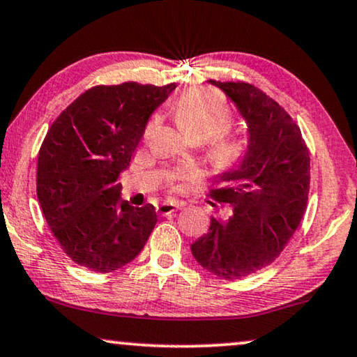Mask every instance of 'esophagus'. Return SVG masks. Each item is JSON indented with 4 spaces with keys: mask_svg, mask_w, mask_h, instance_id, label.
Listing matches in <instances>:
<instances>
[{
    "mask_svg": "<svg viewBox=\"0 0 357 357\" xmlns=\"http://www.w3.org/2000/svg\"><path fill=\"white\" fill-rule=\"evenodd\" d=\"M184 205L183 204H173V202H163L162 205H158L157 207V213L162 215V217H167V215H172L173 212H176V210L183 208Z\"/></svg>",
    "mask_w": 357,
    "mask_h": 357,
    "instance_id": "obj_1",
    "label": "esophagus"
}]
</instances>
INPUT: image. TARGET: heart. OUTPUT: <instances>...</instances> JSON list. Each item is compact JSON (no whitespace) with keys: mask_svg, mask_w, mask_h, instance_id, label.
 <instances>
[{"mask_svg":"<svg viewBox=\"0 0 357 357\" xmlns=\"http://www.w3.org/2000/svg\"><path fill=\"white\" fill-rule=\"evenodd\" d=\"M174 118L189 140L207 142V160L217 172H231L241 167L249 157L250 144L243 135L228 134L234 123L229 105L218 93L210 90H192L184 93L174 105ZM157 126L152 118L145 126V137ZM176 178L189 179L190 172L178 169Z\"/></svg>","mask_w":357,"mask_h":357,"instance_id":"b5f03b06","label":"heart"}]
</instances>
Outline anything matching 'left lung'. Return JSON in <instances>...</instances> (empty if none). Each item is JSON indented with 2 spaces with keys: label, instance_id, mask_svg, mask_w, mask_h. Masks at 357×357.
I'll return each instance as SVG.
<instances>
[{
  "label": "left lung",
  "instance_id": "1",
  "mask_svg": "<svg viewBox=\"0 0 357 357\" xmlns=\"http://www.w3.org/2000/svg\"><path fill=\"white\" fill-rule=\"evenodd\" d=\"M217 85L236 103L249 130L245 162L215 181L208 195L229 204V215L210 218L208 231L190 244L194 259L215 277L241 280L278 259L307 207L310 158L288 112L248 82Z\"/></svg>",
  "mask_w": 357,
  "mask_h": 357
}]
</instances>
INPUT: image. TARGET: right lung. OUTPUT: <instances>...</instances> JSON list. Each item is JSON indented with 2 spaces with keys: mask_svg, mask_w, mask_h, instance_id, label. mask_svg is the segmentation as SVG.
<instances>
[{
  "mask_svg": "<svg viewBox=\"0 0 357 357\" xmlns=\"http://www.w3.org/2000/svg\"><path fill=\"white\" fill-rule=\"evenodd\" d=\"M176 84L95 85L74 100L45 135L38 152L37 197L50 229L74 264L97 273L137 257L157 223L153 205L119 199L153 109Z\"/></svg>",
  "mask_w": 357,
  "mask_h": 357,
  "instance_id": "1",
  "label": "right lung"
}]
</instances>
